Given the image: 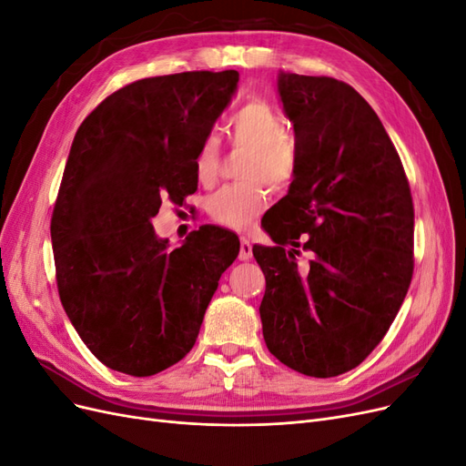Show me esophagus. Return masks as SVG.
<instances>
[{
    "instance_id": "esophagus-1",
    "label": "esophagus",
    "mask_w": 466,
    "mask_h": 466,
    "mask_svg": "<svg viewBox=\"0 0 466 466\" xmlns=\"http://www.w3.org/2000/svg\"><path fill=\"white\" fill-rule=\"evenodd\" d=\"M252 257V245L247 237H241V250H238V260H248Z\"/></svg>"
}]
</instances>
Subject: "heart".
I'll return each mask as SVG.
<instances>
[{"instance_id":"obj_1","label":"heart","mask_w":466,"mask_h":466,"mask_svg":"<svg viewBox=\"0 0 466 466\" xmlns=\"http://www.w3.org/2000/svg\"><path fill=\"white\" fill-rule=\"evenodd\" d=\"M228 136L235 147L250 149L243 168V178L248 180L216 190L206 200V209L211 219L225 228L247 229L268 204V190L261 180L278 190L289 187L298 171V155L284 118L262 101H250L238 108L228 124ZM219 155L218 136H204L194 155V175L202 185L216 180Z\"/></svg>"}]
</instances>
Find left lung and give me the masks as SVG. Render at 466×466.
<instances>
[{"mask_svg": "<svg viewBox=\"0 0 466 466\" xmlns=\"http://www.w3.org/2000/svg\"><path fill=\"white\" fill-rule=\"evenodd\" d=\"M278 93L298 171L264 225L276 247H252L266 278L262 334L288 368L327 379L358 368L397 317L414 272V204L397 149L354 87L281 72ZM298 248L314 255L307 267Z\"/></svg>", "mask_w": 466, "mask_h": 466, "instance_id": "8db88e82", "label": "left lung"}]
</instances>
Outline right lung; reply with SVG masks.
Listing matches in <instances>:
<instances>
[{"mask_svg": "<svg viewBox=\"0 0 466 466\" xmlns=\"http://www.w3.org/2000/svg\"><path fill=\"white\" fill-rule=\"evenodd\" d=\"M238 74L185 72L130 83L74 137L50 233L66 315L106 368L149 377L185 358L235 233L202 225L168 248L151 218L198 188L194 155L237 91Z\"/></svg>", "mask_w": 466, "mask_h": 466, "instance_id": "add662e5", "label": "right lung"}]
</instances>
